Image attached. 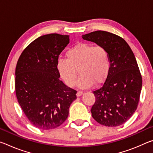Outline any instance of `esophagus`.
<instances>
[{
    "mask_svg": "<svg viewBox=\"0 0 153 153\" xmlns=\"http://www.w3.org/2000/svg\"><path fill=\"white\" fill-rule=\"evenodd\" d=\"M83 94H84V92H82V91H77L76 95H77V97H80V96H82Z\"/></svg>",
    "mask_w": 153,
    "mask_h": 153,
    "instance_id": "esophagus-1",
    "label": "esophagus"
}]
</instances>
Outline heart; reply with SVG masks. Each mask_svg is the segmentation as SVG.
Masks as SVG:
<instances>
[{"label":"heart","mask_w":153,"mask_h":153,"mask_svg":"<svg viewBox=\"0 0 153 153\" xmlns=\"http://www.w3.org/2000/svg\"><path fill=\"white\" fill-rule=\"evenodd\" d=\"M67 59H59L56 69L61 78L68 86H74L77 70L81 74L77 86L86 89L92 84H101L109 73L111 62L106 48L101 46L80 42L67 51Z\"/></svg>","instance_id":"1"}]
</instances>
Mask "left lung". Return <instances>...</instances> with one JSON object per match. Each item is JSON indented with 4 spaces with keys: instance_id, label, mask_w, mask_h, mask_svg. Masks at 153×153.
Masks as SVG:
<instances>
[{
    "instance_id": "1",
    "label": "left lung",
    "mask_w": 153,
    "mask_h": 153,
    "mask_svg": "<svg viewBox=\"0 0 153 153\" xmlns=\"http://www.w3.org/2000/svg\"><path fill=\"white\" fill-rule=\"evenodd\" d=\"M82 38L106 48L111 67L100 88L93 92L96 100L92 116L101 125L115 127L126 122L135 112L142 80L134 53L122 38L105 31H95Z\"/></svg>"
}]
</instances>
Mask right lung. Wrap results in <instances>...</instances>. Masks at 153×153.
<instances>
[{"label": "right lung", "mask_w": 153, "mask_h": 153, "mask_svg": "<svg viewBox=\"0 0 153 153\" xmlns=\"http://www.w3.org/2000/svg\"><path fill=\"white\" fill-rule=\"evenodd\" d=\"M69 43V35L40 36L22 52L15 69V92L28 120L36 128L51 129L67 120L77 91L59 79L56 61Z\"/></svg>", "instance_id": "add662e5"}]
</instances>
